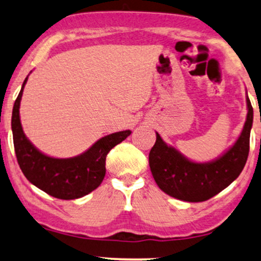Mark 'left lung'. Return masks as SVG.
<instances>
[{
  "instance_id": "left-lung-1",
  "label": "left lung",
  "mask_w": 261,
  "mask_h": 261,
  "mask_svg": "<svg viewBox=\"0 0 261 261\" xmlns=\"http://www.w3.org/2000/svg\"><path fill=\"white\" fill-rule=\"evenodd\" d=\"M247 106V119L239 140L213 162L190 161L156 134V142L149 152V166L160 189L176 199L197 203L210 199L230 185L242 172L248 158L253 124V107L248 96Z\"/></svg>"
}]
</instances>
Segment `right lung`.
I'll return each mask as SVG.
<instances>
[{
  "instance_id": "obj_1",
  "label": "right lung",
  "mask_w": 261,
  "mask_h": 261,
  "mask_svg": "<svg viewBox=\"0 0 261 261\" xmlns=\"http://www.w3.org/2000/svg\"><path fill=\"white\" fill-rule=\"evenodd\" d=\"M22 88L14 102L12 130L17 163L30 182L58 199H76L94 191L106 173V156L131 131H119L102 137L83 154L70 159H54L41 154L23 134L19 109Z\"/></svg>"
}]
</instances>
